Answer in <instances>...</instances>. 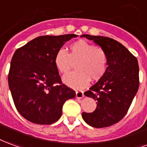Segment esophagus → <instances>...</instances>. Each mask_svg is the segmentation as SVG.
<instances>
[{"mask_svg": "<svg viewBox=\"0 0 147 147\" xmlns=\"http://www.w3.org/2000/svg\"><path fill=\"white\" fill-rule=\"evenodd\" d=\"M76 97L78 98H81L84 97V92L82 91H77L76 92Z\"/></svg>", "mask_w": 147, "mask_h": 147, "instance_id": "esophagus-1", "label": "esophagus"}]
</instances>
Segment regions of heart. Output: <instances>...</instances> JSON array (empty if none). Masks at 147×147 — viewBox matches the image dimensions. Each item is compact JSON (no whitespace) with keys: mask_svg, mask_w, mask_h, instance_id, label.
<instances>
[{"mask_svg":"<svg viewBox=\"0 0 147 147\" xmlns=\"http://www.w3.org/2000/svg\"><path fill=\"white\" fill-rule=\"evenodd\" d=\"M54 62L58 70L64 74L77 63V71L66 75L63 81L73 88L81 89L89 84L91 79L98 81L102 78L107 69L108 56L100 46L80 40L69 45V53L59 49L55 55Z\"/></svg>","mask_w":147,"mask_h":147,"instance_id":"heart-1","label":"heart"}]
</instances>
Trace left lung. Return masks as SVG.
<instances>
[{
    "label": "left lung",
    "mask_w": 147,
    "mask_h": 147,
    "mask_svg": "<svg viewBox=\"0 0 147 147\" xmlns=\"http://www.w3.org/2000/svg\"><path fill=\"white\" fill-rule=\"evenodd\" d=\"M104 49L108 56L107 69L97 83L84 96L97 101L92 113H82L88 125L105 128L116 124L126 115L139 85V64L136 56L115 40L102 36L84 34Z\"/></svg>",
    "instance_id": "1"
}]
</instances>
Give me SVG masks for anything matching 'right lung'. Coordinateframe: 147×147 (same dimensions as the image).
I'll return each instance as SVG.
<instances>
[{
    "instance_id": "obj_1",
    "label": "right lung",
    "mask_w": 147,
    "mask_h": 147,
    "mask_svg": "<svg viewBox=\"0 0 147 147\" xmlns=\"http://www.w3.org/2000/svg\"><path fill=\"white\" fill-rule=\"evenodd\" d=\"M76 34L40 36L15 51L8 86L18 112L29 121L51 125L62 116L64 102L76 96L62 83L55 55Z\"/></svg>"
}]
</instances>
